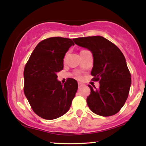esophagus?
Here are the masks:
<instances>
[{
    "mask_svg": "<svg viewBox=\"0 0 146 146\" xmlns=\"http://www.w3.org/2000/svg\"><path fill=\"white\" fill-rule=\"evenodd\" d=\"M83 85H84V84H83V83L80 82H78V86H83Z\"/></svg>",
    "mask_w": 146,
    "mask_h": 146,
    "instance_id": "34e87169",
    "label": "esophagus"
}]
</instances>
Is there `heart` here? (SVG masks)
I'll return each mask as SVG.
<instances>
[{"label":"heart","mask_w":146,"mask_h":146,"mask_svg":"<svg viewBox=\"0 0 146 146\" xmlns=\"http://www.w3.org/2000/svg\"><path fill=\"white\" fill-rule=\"evenodd\" d=\"M78 77H80V76H78Z\"/></svg>","instance_id":"1"}]
</instances>
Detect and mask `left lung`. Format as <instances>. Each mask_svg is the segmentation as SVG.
Segmentation results:
<instances>
[{
    "instance_id": "8db88e82",
    "label": "left lung",
    "mask_w": 146,
    "mask_h": 146,
    "mask_svg": "<svg viewBox=\"0 0 146 146\" xmlns=\"http://www.w3.org/2000/svg\"><path fill=\"white\" fill-rule=\"evenodd\" d=\"M75 44L92 52L93 80L100 87L91 89L86 98L89 109L96 114L110 116L121 110L127 100L131 86V75L124 55L117 46L101 36L73 39Z\"/></svg>"
}]
</instances>
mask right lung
<instances>
[{
    "mask_svg": "<svg viewBox=\"0 0 146 146\" xmlns=\"http://www.w3.org/2000/svg\"><path fill=\"white\" fill-rule=\"evenodd\" d=\"M72 39L50 37L35 47L24 68V94L36 114L46 120L66 113L78 90L76 80L69 78L64 84L57 73L64 68V57Z\"/></svg>",
    "mask_w": 146,
    "mask_h": 146,
    "instance_id": "obj_1",
    "label": "right lung"
}]
</instances>
